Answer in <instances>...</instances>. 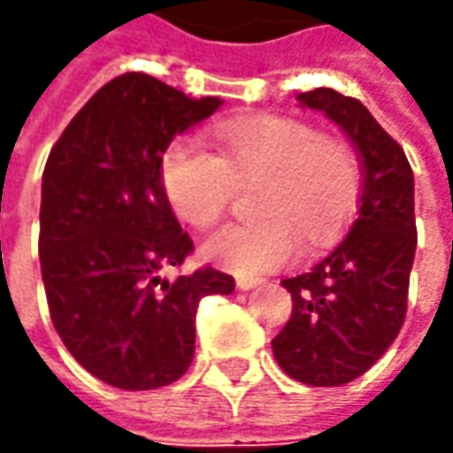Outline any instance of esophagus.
<instances>
[{"label": "esophagus", "instance_id": "34e87169", "mask_svg": "<svg viewBox=\"0 0 453 453\" xmlns=\"http://www.w3.org/2000/svg\"><path fill=\"white\" fill-rule=\"evenodd\" d=\"M265 280L262 277H236V288L239 289H254L259 288Z\"/></svg>", "mask_w": 453, "mask_h": 453}]
</instances>
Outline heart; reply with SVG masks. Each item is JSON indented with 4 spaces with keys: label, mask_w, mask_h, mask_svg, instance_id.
Instances as JSON below:
<instances>
[{
    "label": "heart",
    "mask_w": 453,
    "mask_h": 453,
    "mask_svg": "<svg viewBox=\"0 0 453 453\" xmlns=\"http://www.w3.org/2000/svg\"><path fill=\"white\" fill-rule=\"evenodd\" d=\"M221 153L183 138L165 150L161 181L171 209L206 229L224 214L236 183L262 179L252 224H226L201 247L203 257L236 274L280 270L297 259L300 239L330 242L360 194L356 153L335 135L288 115L232 120L217 131Z\"/></svg>",
    "instance_id": "1"
}]
</instances>
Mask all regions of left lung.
I'll return each instance as SVG.
<instances>
[{
	"label": "left lung",
	"instance_id": "obj_1",
	"mask_svg": "<svg viewBox=\"0 0 453 453\" xmlns=\"http://www.w3.org/2000/svg\"><path fill=\"white\" fill-rule=\"evenodd\" d=\"M297 100L345 131L365 181L345 239L312 270L282 280L292 315L272 340V353L300 383L342 386L388 350L406 318L416 254L413 171L360 100L333 88L300 93Z\"/></svg>",
	"mask_w": 453,
	"mask_h": 453
}]
</instances>
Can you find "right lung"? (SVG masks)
<instances>
[{
  "instance_id": "obj_1",
  "label": "right lung",
  "mask_w": 453,
  "mask_h": 453,
  "mask_svg": "<svg viewBox=\"0 0 453 453\" xmlns=\"http://www.w3.org/2000/svg\"><path fill=\"white\" fill-rule=\"evenodd\" d=\"M219 97L183 96L143 73L103 85L62 131L42 173L40 265L58 335L80 365L123 391L179 380L194 360L196 307L234 277H164L194 250L161 181V156Z\"/></svg>"
}]
</instances>
